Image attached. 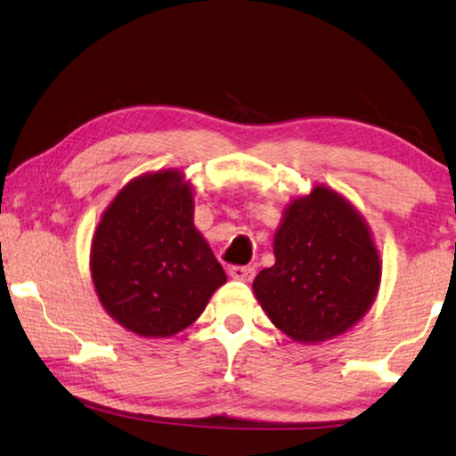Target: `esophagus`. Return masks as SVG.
<instances>
[{"label":"esophagus","instance_id":"1","mask_svg":"<svg viewBox=\"0 0 456 456\" xmlns=\"http://www.w3.org/2000/svg\"><path fill=\"white\" fill-rule=\"evenodd\" d=\"M231 278L233 280H241V281H251V278H254L256 270L251 265H233L229 270Z\"/></svg>","mask_w":456,"mask_h":456}]
</instances>
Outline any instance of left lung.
Here are the masks:
<instances>
[{
    "instance_id": "obj_1",
    "label": "left lung",
    "mask_w": 456,
    "mask_h": 456,
    "mask_svg": "<svg viewBox=\"0 0 456 456\" xmlns=\"http://www.w3.org/2000/svg\"><path fill=\"white\" fill-rule=\"evenodd\" d=\"M276 264L254 294L276 327L298 343H322L363 319L378 296L381 262L371 231L341 194L314 186L294 199L273 235Z\"/></svg>"
}]
</instances>
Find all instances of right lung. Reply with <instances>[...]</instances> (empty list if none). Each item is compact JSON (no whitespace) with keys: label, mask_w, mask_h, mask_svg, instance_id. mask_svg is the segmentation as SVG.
I'll list each match as a JSON object with an SVG mask.
<instances>
[{"label":"right lung","mask_w":456,"mask_h":456,"mask_svg":"<svg viewBox=\"0 0 456 456\" xmlns=\"http://www.w3.org/2000/svg\"><path fill=\"white\" fill-rule=\"evenodd\" d=\"M192 219V189L178 170L134 178L105 208L91 243V278L124 329L176 335L227 281Z\"/></svg>","instance_id":"obj_1"}]
</instances>
